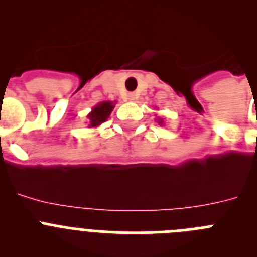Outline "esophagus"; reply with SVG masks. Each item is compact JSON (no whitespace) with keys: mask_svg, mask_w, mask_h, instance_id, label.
Instances as JSON below:
<instances>
[{"mask_svg":"<svg viewBox=\"0 0 257 257\" xmlns=\"http://www.w3.org/2000/svg\"><path fill=\"white\" fill-rule=\"evenodd\" d=\"M138 99V95L135 92H130V94L127 95V100L128 101H135Z\"/></svg>","mask_w":257,"mask_h":257,"instance_id":"34e87169","label":"esophagus"}]
</instances>
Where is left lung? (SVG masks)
<instances>
[{
    "label": "left lung",
    "instance_id": "1",
    "mask_svg": "<svg viewBox=\"0 0 257 257\" xmlns=\"http://www.w3.org/2000/svg\"><path fill=\"white\" fill-rule=\"evenodd\" d=\"M157 122H158V123H160L161 126H162V124H163V118L158 117V118H157Z\"/></svg>",
    "mask_w": 257,
    "mask_h": 257
}]
</instances>
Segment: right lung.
<instances>
[{
  "mask_svg": "<svg viewBox=\"0 0 257 257\" xmlns=\"http://www.w3.org/2000/svg\"><path fill=\"white\" fill-rule=\"evenodd\" d=\"M114 105L115 101L114 103L113 101H101V103L96 104L91 109V112L87 114L88 128H96L101 123H104L109 118L113 109H114Z\"/></svg>",
  "mask_w": 257,
  "mask_h": 257,
  "instance_id": "obj_1",
  "label": "right lung"
}]
</instances>
